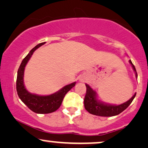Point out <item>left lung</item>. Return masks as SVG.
<instances>
[{"label": "left lung", "mask_w": 148, "mask_h": 148, "mask_svg": "<svg viewBox=\"0 0 148 148\" xmlns=\"http://www.w3.org/2000/svg\"><path fill=\"white\" fill-rule=\"evenodd\" d=\"M129 62L132 65V68L135 72L136 76L137 77V73H136L135 67L132 64L131 61L130 60ZM85 85L86 88H87V91H86V94L85 99H84V105H85V109L89 113L95 115L102 116V117H111V116L119 115L131 104L136 96L135 93L128 101L120 104V105L104 104L102 102H98L96 99V92L87 84Z\"/></svg>", "instance_id": "left-lung-1"}]
</instances>
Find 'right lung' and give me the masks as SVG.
I'll use <instances>...</instances> for the list:
<instances>
[{"instance_id":"add662e5","label":"right lung","mask_w":148,"mask_h":148,"mask_svg":"<svg viewBox=\"0 0 148 148\" xmlns=\"http://www.w3.org/2000/svg\"><path fill=\"white\" fill-rule=\"evenodd\" d=\"M45 42L40 43L35 46L29 53L22 60L20 68L18 70L16 80V90L18 96L22 102L30 108L31 111L39 114H47L55 112L61 106L63 98L67 93L75 86L76 83H71L63 87L59 91L49 96H38L29 93L24 85L23 77L24 68L31 56L37 49Z\"/></svg>"}]
</instances>
